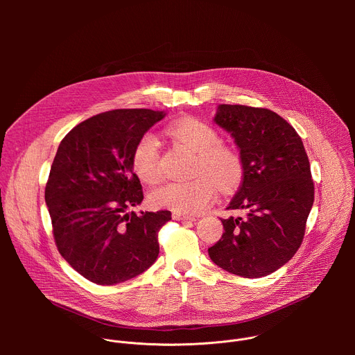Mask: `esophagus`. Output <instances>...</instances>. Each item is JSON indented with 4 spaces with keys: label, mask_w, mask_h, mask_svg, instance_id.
I'll return each mask as SVG.
<instances>
[{
    "label": "esophagus",
    "mask_w": 355,
    "mask_h": 355,
    "mask_svg": "<svg viewBox=\"0 0 355 355\" xmlns=\"http://www.w3.org/2000/svg\"><path fill=\"white\" fill-rule=\"evenodd\" d=\"M173 219H175V220H195L193 216L185 215V214H181V212H173Z\"/></svg>",
    "instance_id": "esophagus-1"
}]
</instances>
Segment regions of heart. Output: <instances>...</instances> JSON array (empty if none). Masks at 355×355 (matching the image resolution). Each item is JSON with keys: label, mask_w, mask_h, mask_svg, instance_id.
<instances>
[{"label": "heart", "mask_w": 355, "mask_h": 355, "mask_svg": "<svg viewBox=\"0 0 355 355\" xmlns=\"http://www.w3.org/2000/svg\"><path fill=\"white\" fill-rule=\"evenodd\" d=\"M168 135L196 155V178L185 182H167L150 192V202L156 208L181 214L205 211L215 198L216 180L220 189L236 188L243 178V162L234 150L220 146L222 137L211 125L193 118L175 121L167 126ZM136 175L147 182L160 178V147L153 133H144L132 153ZM216 180L214 182L211 178Z\"/></svg>", "instance_id": "b5f03b06"}]
</instances>
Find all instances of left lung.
<instances>
[{"label":"left lung","mask_w":355,"mask_h":355,"mask_svg":"<svg viewBox=\"0 0 355 355\" xmlns=\"http://www.w3.org/2000/svg\"><path fill=\"white\" fill-rule=\"evenodd\" d=\"M215 123L234 139L243 181L222 219V239L208 248L220 268L244 278L266 277L292 257L305 236L315 200L309 159L296 130L278 114L245 105L218 107Z\"/></svg>","instance_id":"8db88e82"}]
</instances>
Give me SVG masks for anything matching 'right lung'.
Returning <instances> with one entry per match:
<instances>
[{
	"instance_id": "1",
	"label": "right lung",
	"mask_w": 355,
	"mask_h": 355,
	"mask_svg": "<svg viewBox=\"0 0 355 355\" xmlns=\"http://www.w3.org/2000/svg\"><path fill=\"white\" fill-rule=\"evenodd\" d=\"M164 116L153 110L98 114L60 141L44 200L62 257L94 284L132 279L159 257L157 233L171 212L126 211L143 200L133 148Z\"/></svg>"
}]
</instances>
